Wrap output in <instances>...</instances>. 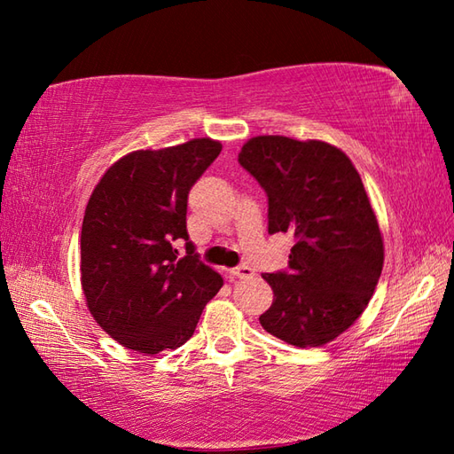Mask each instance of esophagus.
I'll list each match as a JSON object with an SVG mask.
<instances>
[{
  "label": "esophagus",
  "instance_id": "esophagus-1",
  "mask_svg": "<svg viewBox=\"0 0 454 454\" xmlns=\"http://www.w3.org/2000/svg\"><path fill=\"white\" fill-rule=\"evenodd\" d=\"M230 273H232L236 278H252V277L255 275V271H254V269L249 267V265H239V267H234L232 271H230Z\"/></svg>",
  "mask_w": 454,
  "mask_h": 454
}]
</instances>
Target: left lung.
I'll use <instances>...</instances> for the list:
<instances>
[{
	"mask_svg": "<svg viewBox=\"0 0 454 454\" xmlns=\"http://www.w3.org/2000/svg\"><path fill=\"white\" fill-rule=\"evenodd\" d=\"M238 161L267 192L269 234L288 232V269L265 273L273 304L263 330L296 347H320L355 324L379 283L384 246L359 171L322 140L255 137Z\"/></svg>",
	"mask_w": 454,
	"mask_h": 454,
	"instance_id": "1",
	"label": "left lung"
}]
</instances>
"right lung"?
<instances>
[{
    "instance_id": "1",
    "label": "right lung",
    "mask_w": 454,
    "mask_h": 454,
    "mask_svg": "<svg viewBox=\"0 0 454 454\" xmlns=\"http://www.w3.org/2000/svg\"><path fill=\"white\" fill-rule=\"evenodd\" d=\"M220 150L216 140L195 138L132 152L91 192L82 226V288L95 322L127 349H177L224 283L187 234L189 191ZM181 239L183 258L175 247Z\"/></svg>"
}]
</instances>
